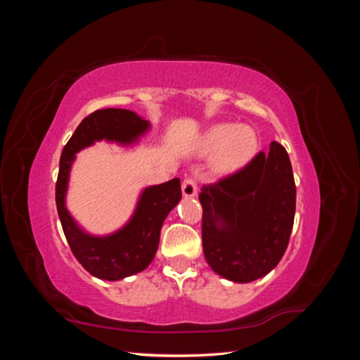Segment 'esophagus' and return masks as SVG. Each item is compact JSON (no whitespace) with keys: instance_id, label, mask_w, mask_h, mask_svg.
Masks as SVG:
<instances>
[{"instance_id":"1","label":"esophagus","mask_w":360,"mask_h":360,"mask_svg":"<svg viewBox=\"0 0 360 360\" xmlns=\"http://www.w3.org/2000/svg\"><path fill=\"white\" fill-rule=\"evenodd\" d=\"M181 191L184 197H195L198 192V183L193 177H186L181 183Z\"/></svg>"}]
</instances>
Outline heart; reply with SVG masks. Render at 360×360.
Instances as JSON below:
<instances>
[{
  "label": "heart",
  "instance_id": "1",
  "mask_svg": "<svg viewBox=\"0 0 360 360\" xmlns=\"http://www.w3.org/2000/svg\"><path fill=\"white\" fill-rule=\"evenodd\" d=\"M201 155H214L213 167L221 172L243 168L258 150L254 129L231 123H219L207 129L200 141Z\"/></svg>",
  "mask_w": 360,
  "mask_h": 360
}]
</instances>
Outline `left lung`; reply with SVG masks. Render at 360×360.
Wrapping results in <instances>:
<instances>
[{
  "instance_id": "left-lung-1",
  "label": "left lung",
  "mask_w": 360,
  "mask_h": 360,
  "mask_svg": "<svg viewBox=\"0 0 360 360\" xmlns=\"http://www.w3.org/2000/svg\"><path fill=\"white\" fill-rule=\"evenodd\" d=\"M202 250L225 279L250 282L274 270L284 255L296 212V183L287 150L276 141L246 167L204 184Z\"/></svg>"
}]
</instances>
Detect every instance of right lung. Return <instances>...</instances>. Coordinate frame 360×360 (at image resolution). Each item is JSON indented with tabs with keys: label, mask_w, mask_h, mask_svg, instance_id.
<instances>
[{
	"label": "right lung",
	"mask_w": 360,
	"mask_h": 360,
	"mask_svg": "<svg viewBox=\"0 0 360 360\" xmlns=\"http://www.w3.org/2000/svg\"><path fill=\"white\" fill-rule=\"evenodd\" d=\"M150 127L134 111L106 108L85 117L64 146L56 186V202L64 236L75 258L82 267L99 279L118 281L143 271L155 258L160 228L168 213L181 200L180 179L150 186L141 193L136 210L127 225L106 237L84 233L66 209L69 172L75 155L94 144V141H117L130 144Z\"/></svg>",
	"instance_id": "add662e5"
}]
</instances>
